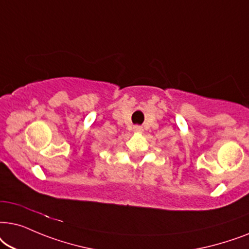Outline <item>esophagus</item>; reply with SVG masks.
<instances>
[{"instance_id": "obj_1", "label": "esophagus", "mask_w": 249, "mask_h": 249, "mask_svg": "<svg viewBox=\"0 0 249 249\" xmlns=\"http://www.w3.org/2000/svg\"><path fill=\"white\" fill-rule=\"evenodd\" d=\"M143 130H142V127L141 126H134V132H139V133H140V132H142Z\"/></svg>"}]
</instances>
